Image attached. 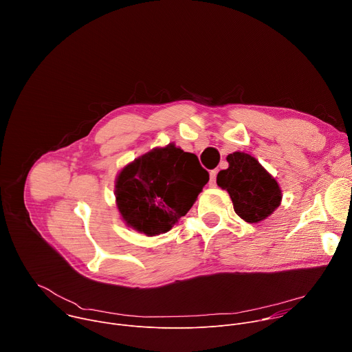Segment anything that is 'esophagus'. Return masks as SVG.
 I'll list each match as a JSON object with an SVG mask.
<instances>
[{
    "label": "esophagus",
    "mask_w": 352,
    "mask_h": 352,
    "mask_svg": "<svg viewBox=\"0 0 352 352\" xmlns=\"http://www.w3.org/2000/svg\"><path fill=\"white\" fill-rule=\"evenodd\" d=\"M216 177H217V170H212L210 171V181H209L210 186H216Z\"/></svg>",
    "instance_id": "34e87169"
}]
</instances>
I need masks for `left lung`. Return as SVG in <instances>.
Returning a JSON list of instances; mask_svg holds the SVG:
<instances>
[{
	"mask_svg": "<svg viewBox=\"0 0 352 352\" xmlns=\"http://www.w3.org/2000/svg\"><path fill=\"white\" fill-rule=\"evenodd\" d=\"M228 168L217 174V185L226 189L235 213L246 223H259L274 213L281 204V188L272 174L243 152L227 156Z\"/></svg>",
	"mask_w": 352,
	"mask_h": 352,
	"instance_id": "left-lung-1",
	"label": "left lung"
}]
</instances>
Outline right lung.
<instances>
[{
	"instance_id": "obj_1",
	"label": "right lung",
	"mask_w": 352,
	"mask_h": 352,
	"mask_svg": "<svg viewBox=\"0 0 352 352\" xmlns=\"http://www.w3.org/2000/svg\"><path fill=\"white\" fill-rule=\"evenodd\" d=\"M209 173L193 153L170 143L126 164L116 179V204L125 224L147 236L170 231L196 202Z\"/></svg>"
}]
</instances>
